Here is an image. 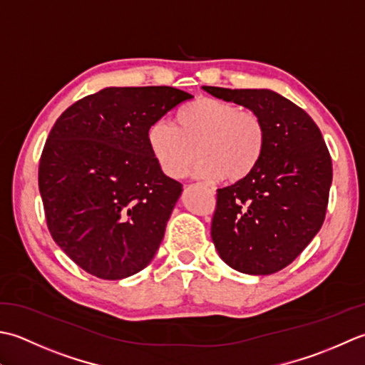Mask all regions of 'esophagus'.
Wrapping results in <instances>:
<instances>
[{"label":"esophagus","mask_w":365,"mask_h":365,"mask_svg":"<svg viewBox=\"0 0 365 365\" xmlns=\"http://www.w3.org/2000/svg\"><path fill=\"white\" fill-rule=\"evenodd\" d=\"M206 189H207V192L211 193V195H214V189L212 187H210V185H206Z\"/></svg>","instance_id":"esophagus-1"}]
</instances>
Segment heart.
<instances>
[{
    "mask_svg": "<svg viewBox=\"0 0 365 365\" xmlns=\"http://www.w3.org/2000/svg\"><path fill=\"white\" fill-rule=\"evenodd\" d=\"M146 141L162 172L173 180L187 173L197 153V176L240 181L262 159L266 130L255 111L237 110L219 99L197 98L175 111L173 124H151Z\"/></svg>",
    "mask_w": 365,
    "mask_h": 365,
    "instance_id": "obj_1",
    "label": "heart"
}]
</instances>
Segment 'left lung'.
Here are the masks:
<instances>
[{"instance_id": "obj_1", "label": "left lung", "mask_w": 365, "mask_h": 365, "mask_svg": "<svg viewBox=\"0 0 365 365\" xmlns=\"http://www.w3.org/2000/svg\"><path fill=\"white\" fill-rule=\"evenodd\" d=\"M262 118V159L244 180L217 189L211 237L233 269L267 276L284 269L319 232L332 182V162L314 120L271 89L203 86Z\"/></svg>"}]
</instances>
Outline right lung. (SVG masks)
Masks as SVG:
<instances>
[{
	"label": "right lung",
	"instance_id": "right-lung-1",
	"mask_svg": "<svg viewBox=\"0 0 365 365\" xmlns=\"http://www.w3.org/2000/svg\"><path fill=\"white\" fill-rule=\"evenodd\" d=\"M192 98L172 86H111L56 120L39 192L51 237L81 269L120 280L151 263L182 184L163 175L146 132Z\"/></svg>",
	"mask_w": 365,
	"mask_h": 365
}]
</instances>
